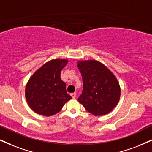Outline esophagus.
I'll return each instance as SVG.
<instances>
[{
  "label": "esophagus",
  "instance_id": "esophagus-1",
  "mask_svg": "<svg viewBox=\"0 0 152 152\" xmlns=\"http://www.w3.org/2000/svg\"><path fill=\"white\" fill-rule=\"evenodd\" d=\"M70 95H71V96H72V99H75V97H76V93H72Z\"/></svg>",
  "mask_w": 152,
  "mask_h": 152
}]
</instances>
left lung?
<instances>
[{"mask_svg":"<svg viewBox=\"0 0 152 152\" xmlns=\"http://www.w3.org/2000/svg\"><path fill=\"white\" fill-rule=\"evenodd\" d=\"M83 90L78 102L93 115H104L117 106L121 87L117 78L106 65L95 60L78 61Z\"/></svg>","mask_w":152,"mask_h":152,"instance_id":"8db88e82","label":"left lung"}]
</instances>
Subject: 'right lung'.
Masks as SVG:
<instances>
[{"label":"right lung","mask_w":152,"mask_h":152,"mask_svg":"<svg viewBox=\"0 0 152 152\" xmlns=\"http://www.w3.org/2000/svg\"><path fill=\"white\" fill-rule=\"evenodd\" d=\"M68 60L53 59L35 72L25 88V97L35 113L50 116L58 113L72 99L66 91V84L61 78V70Z\"/></svg>","instance_id":"1"}]
</instances>
